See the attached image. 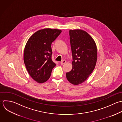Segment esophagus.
Instances as JSON below:
<instances>
[{"instance_id": "obj_1", "label": "esophagus", "mask_w": 122, "mask_h": 122, "mask_svg": "<svg viewBox=\"0 0 122 122\" xmlns=\"http://www.w3.org/2000/svg\"><path fill=\"white\" fill-rule=\"evenodd\" d=\"M66 63V61L65 60H63V61H62L60 62V64H61V65H64V64H65Z\"/></svg>"}]
</instances>
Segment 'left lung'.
Instances as JSON below:
<instances>
[{
  "label": "left lung",
  "instance_id": "1",
  "mask_svg": "<svg viewBox=\"0 0 122 122\" xmlns=\"http://www.w3.org/2000/svg\"><path fill=\"white\" fill-rule=\"evenodd\" d=\"M73 61L72 69L66 74L68 81L74 85L85 82L94 70L97 61L96 44L86 31L69 30Z\"/></svg>",
  "mask_w": 122,
  "mask_h": 122
}]
</instances>
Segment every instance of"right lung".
I'll list each match as a JSON object with an SVG mask.
<instances>
[{
  "label": "right lung",
  "mask_w": 122,
  "mask_h": 122,
  "mask_svg": "<svg viewBox=\"0 0 122 122\" xmlns=\"http://www.w3.org/2000/svg\"><path fill=\"white\" fill-rule=\"evenodd\" d=\"M62 31L49 28L39 30L28 39L24 49V61L31 77L38 83L46 82L56 64L52 60L51 44Z\"/></svg>",
  "instance_id": "add662e5"
}]
</instances>
